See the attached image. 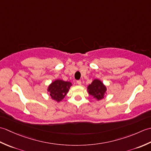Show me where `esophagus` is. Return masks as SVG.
Here are the masks:
<instances>
[{
  "mask_svg": "<svg viewBox=\"0 0 151 151\" xmlns=\"http://www.w3.org/2000/svg\"><path fill=\"white\" fill-rule=\"evenodd\" d=\"M76 84H77L79 86H81L82 84V82H81V81H76Z\"/></svg>",
  "mask_w": 151,
  "mask_h": 151,
  "instance_id": "esophagus-1",
  "label": "esophagus"
}]
</instances>
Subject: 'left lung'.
Here are the masks:
<instances>
[{
	"mask_svg": "<svg viewBox=\"0 0 151 151\" xmlns=\"http://www.w3.org/2000/svg\"><path fill=\"white\" fill-rule=\"evenodd\" d=\"M88 91L94 99L100 101L104 97V95L106 93V87L100 80L95 79L91 84L88 86Z\"/></svg>",
	"mask_w": 151,
	"mask_h": 151,
	"instance_id": "obj_1",
	"label": "left lung"
}]
</instances>
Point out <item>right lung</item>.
I'll return each mask as SVG.
<instances>
[{
  "label": "right lung",
  "instance_id": "obj_1",
  "mask_svg": "<svg viewBox=\"0 0 151 151\" xmlns=\"http://www.w3.org/2000/svg\"><path fill=\"white\" fill-rule=\"evenodd\" d=\"M72 84L70 82H65L62 80H56L48 87L47 91L53 100L59 102L65 97L69 91Z\"/></svg>",
  "mask_w": 151,
  "mask_h": 151
}]
</instances>
